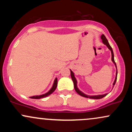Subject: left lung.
Masks as SVG:
<instances>
[{
  "label": "left lung",
  "mask_w": 132,
  "mask_h": 132,
  "mask_svg": "<svg viewBox=\"0 0 132 132\" xmlns=\"http://www.w3.org/2000/svg\"><path fill=\"white\" fill-rule=\"evenodd\" d=\"M101 39H102V43H104L105 45H106L107 48H108L110 50V51H111L112 61L113 62V64H115V66H116V70L117 71H116V78H115V80H114V81H113V86H114L115 84H116V82L117 78V65H116V62H115V60H114V55H113V50H112V47L110 46V45H109V43L108 40H107V38H106V37H105V35H104V34H102V35H101ZM70 71H71V79H72V81H73V83H74V87H75V90H76V92L78 94H79L80 95H81V96L84 97L89 98V99H102V98L106 96V95L108 94L106 93V94H102V95H89L86 94H84V92H82V91H81V90H80L79 89H78V86H77V84H78V82H77L75 76V74H74V72H72V71H71V69H70Z\"/></svg>",
  "instance_id": "1"
}]
</instances>
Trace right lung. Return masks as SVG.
I'll use <instances>...</instances> for the list:
<instances>
[{"instance_id":"right-lung-1","label":"right lung","mask_w":132,"mask_h":132,"mask_svg":"<svg viewBox=\"0 0 132 132\" xmlns=\"http://www.w3.org/2000/svg\"><path fill=\"white\" fill-rule=\"evenodd\" d=\"M57 79L56 78H55V79H54L52 87H51L49 91L47 92L46 93L44 94L40 95H34V96L30 97V98H31V99H42V98H43V97H46L50 95L51 94H52L53 92L55 90V89L57 87Z\"/></svg>"}]
</instances>
